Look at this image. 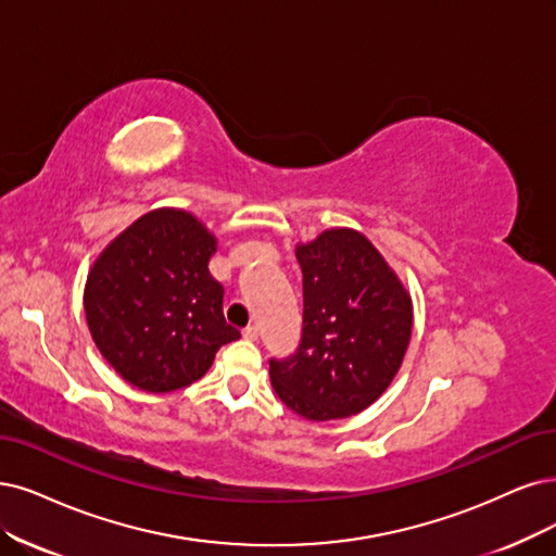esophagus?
<instances>
[{"mask_svg":"<svg viewBox=\"0 0 556 556\" xmlns=\"http://www.w3.org/2000/svg\"><path fill=\"white\" fill-rule=\"evenodd\" d=\"M242 337H244L247 341H256V339H258V327H256V325H247L244 330H242Z\"/></svg>","mask_w":556,"mask_h":556,"instance_id":"1","label":"esophagus"}]
</instances>
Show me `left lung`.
<instances>
[{"mask_svg":"<svg viewBox=\"0 0 556 556\" xmlns=\"http://www.w3.org/2000/svg\"><path fill=\"white\" fill-rule=\"evenodd\" d=\"M302 337L270 357L277 396L309 421L343 419L394 380L413 334V300L380 252L353 229H330L298 247Z\"/></svg>","mask_w":556,"mask_h":556,"instance_id":"1","label":"left lung"}]
</instances>
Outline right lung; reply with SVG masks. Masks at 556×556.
Segmentation results:
<instances>
[{"instance_id": "obj_1", "label": "right lung", "mask_w": 556, "mask_h": 556, "mask_svg": "<svg viewBox=\"0 0 556 556\" xmlns=\"http://www.w3.org/2000/svg\"><path fill=\"white\" fill-rule=\"evenodd\" d=\"M215 238L185 211L160 208L128 226L93 263L85 314L114 371L151 394L188 387L240 332L224 318L208 261Z\"/></svg>"}]
</instances>
